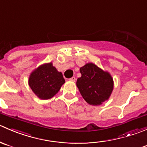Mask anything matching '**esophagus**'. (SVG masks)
<instances>
[{
	"mask_svg": "<svg viewBox=\"0 0 147 147\" xmlns=\"http://www.w3.org/2000/svg\"><path fill=\"white\" fill-rule=\"evenodd\" d=\"M76 78L74 76L71 77V78H69V81H76Z\"/></svg>",
	"mask_w": 147,
	"mask_h": 147,
	"instance_id": "34e87169",
	"label": "esophagus"
}]
</instances>
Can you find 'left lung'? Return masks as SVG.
Returning a JSON list of instances; mask_svg holds the SVG:
<instances>
[{
	"label": "left lung",
	"instance_id": "obj_1",
	"mask_svg": "<svg viewBox=\"0 0 147 147\" xmlns=\"http://www.w3.org/2000/svg\"><path fill=\"white\" fill-rule=\"evenodd\" d=\"M81 76L76 86L83 98L88 104L98 106L109 98L114 88L111 75L92 63L80 69Z\"/></svg>",
	"mask_w": 147,
	"mask_h": 147
}]
</instances>
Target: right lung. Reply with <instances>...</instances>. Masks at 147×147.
Listing matches in <instances>:
<instances>
[{
    "instance_id": "add662e5",
    "label": "right lung",
    "mask_w": 147,
    "mask_h": 147,
    "mask_svg": "<svg viewBox=\"0 0 147 147\" xmlns=\"http://www.w3.org/2000/svg\"><path fill=\"white\" fill-rule=\"evenodd\" d=\"M65 83L63 75L51 63L39 66L30 74L28 84L40 99H49L56 95Z\"/></svg>"
}]
</instances>
